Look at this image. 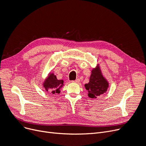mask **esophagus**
<instances>
[{
  "label": "esophagus",
  "instance_id": "obj_1",
  "mask_svg": "<svg viewBox=\"0 0 146 146\" xmlns=\"http://www.w3.org/2000/svg\"><path fill=\"white\" fill-rule=\"evenodd\" d=\"M72 82H74V83H79L80 82V80L79 79H77L76 80H72Z\"/></svg>",
  "mask_w": 146,
  "mask_h": 146
}]
</instances>
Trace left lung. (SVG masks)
Segmentation results:
<instances>
[{
  "instance_id": "8db88e82",
  "label": "left lung",
  "mask_w": 146,
  "mask_h": 146,
  "mask_svg": "<svg viewBox=\"0 0 146 146\" xmlns=\"http://www.w3.org/2000/svg\"><path fill=\"white\" fill-rule=\"evenodd\" d=\"M91 72L90 82L85 84V87L88 91L89 98H97V96L106 92L108 87V83L101 74L99 68L93 69Z\"/></svg>"
}]
</instances>
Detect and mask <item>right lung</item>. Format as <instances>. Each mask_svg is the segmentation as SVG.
Masks as SVG:
<instances>
[{
  "label": "right lung",
  "mask_w": 146,
  "mask_h": 146,
  "mask_svg": "<svg viewBox=\"0 0 146 146\" xmlns=\"http://www.w3.org/2000/svg\"><path fill=\"white\" fill-rule=\"evenodd\" d=\"M63 82L62 80H58L55 75L51 74L46 79L43 86L46 90L49 91L50 93H59V89L62 87Z\"/></svg>",
  "instance_id": "right-lung-1"
}]
</instances>
